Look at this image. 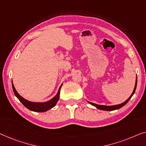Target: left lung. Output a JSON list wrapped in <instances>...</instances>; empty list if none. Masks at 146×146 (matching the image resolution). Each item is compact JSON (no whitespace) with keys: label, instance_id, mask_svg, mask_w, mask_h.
Returning <instances> with one entry per match:
<instances>
[{"label":"left lung","instance_id":"obj_1","mask_svg":"<svg viewBox=\"0 0 146 146\" xmlns=\"http://www.w3.org/2000/svg\"><path fill=\"white\" fill-rule=\"evenodd\" d=\"M136 85H137V76H136V83H135V86H134V90L133 92H132V94L130 95V96L128 98L127 100L125 102H124L123 103L120 104H118V105H114V106H103V105H98V104H94V103H92V102H90L88 101H87L88 102L89 104H91V105L95 106L96 108L99 109V110H104V111H113V110H118V109H120L122 107H123L128 102H129L130 98H131L132 96L134 95V92H135V90H136Z\"/></svg>","mask_w":146,"mask_h":146}]
</instances>
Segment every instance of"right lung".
Returning a JSON list of instances; mask_svg holds the SVG:
<instances>
[{
	"instance_id": "1",
	"label": "right lung",
	"mask_w": 146,
	"mask_h": 146,
	"mask_svg": "<svg viewBox=\"0 0 146 146\" xmlns=\"http://www.w3.org/2000/svg\"><path fill=\"white\" fill-rule=\"evenodd\" d=\"M12 83L13 91H14L15 96H16L17 98H18L19 100L23 104V105L24 106L25 108L29 109V110L33 111H35V112H45L48 110H50L51 108H54V106L56 105L58 101L59 100L60 89L63 84H61V86L59 88V90L58 91V93L56 94L55 96L53 98H52L50 100L46 102H33L28 101L25 98H23L22 96H21L18 94V92L16 91L12 82Z\"/></svg>"
}]
</instances>
